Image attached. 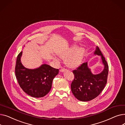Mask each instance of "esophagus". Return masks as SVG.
Wrapping results in <instances>:
<instances>
[{
  "label": "esophagus",
  "mask_w": 125,
  "mask_h": 125,
  "mask_svg": "<svg viewBox=\"0 0 125 125\" xmlns=\"http://www.w3.org/2000/svg\"><path fill=\"white\" fill-rule=\"evenodd\" d=\"M66 70H67L66 68H62L60 70V71L61 72H63V71H65Z\"/></svg>",
  "instance_id": "obj_1"
}]
</instances>
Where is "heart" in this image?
Listing matches in <instances>:
<instances>
[{"instance_id": "1", "label": "heart", "mask_w": 125, "mask_h": 125, "mask_svg": "<svg viewBox=\"0 0 125 125\" xmlns=\"http://www.w3.org/2000/svg\"><path fill=\"white\" fill-rule=\"evenodd\" d=\"M76 49V46L73 45L59 54V56L61 58L63 59L66 58L65 60V64L69 67H76L82 62L84 50L83 48H79L77 50Z\"/></svg>"}]
</instances>
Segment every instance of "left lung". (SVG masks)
Segmentation results:
<instances>
[{"instance_id":"8db88e82","label":"left lung","mask_w":125,"mask_h":125,"mask_svg":"<svg viewBox=\"0 0 125 125\" xmlns=\"http://www.w3.org/2000/svg\"><path fill=\"white\" fill-rule=\"evenodd\" d=\"M94 54L101 57L104 65L102 73L93 74L88 67L87 62L82 63L73 71L74 78L71 83V91L75 98L82 101H88L96 98L107 83L108 74L107 63L98 47H96Z\"/></svg>"}]
</instances>
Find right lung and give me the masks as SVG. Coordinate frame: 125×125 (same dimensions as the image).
Here are the masks:
<instances>
[{
  "label": "right lung",
  "mask_w": 125,
  "mask_h": 125,
  "mask_svg": "<svg viewBox=\"0 0 125 125\" xmlns=\"http://www.w3.org/2000/svg\"><path fill=\"white\" fill-rule=\"evenodd\" d=\"M22 54V52L18 55L15 67L19 86L24 92L33 97H44L51 90L52 80L58 74L59 69L47 64L35 69L26 68L21 62Z\"/></svg>",
  "instance_id": "add662e5"
}]
</instances>
